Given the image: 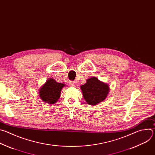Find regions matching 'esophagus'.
I'll list each match as a JSON object with an SVG mask.
<instances>
[{
    "label": "esophagus",
    "mask_w": 155,
    "mask_h": 155,
    "mask_svg": "<svg viewBox=\"0 0 155 155\" xmlns=\"http://www.w3.org/2000/svg\"><path fill=\"white\" fill-rule=\"evenodd\" d=\"M70 85L71 86H76L77 84H76V82L75 81H70Z\"/></svg>",
    "instance_id": "1"
}]
</instances>
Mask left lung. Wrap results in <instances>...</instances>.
I'll list each match as a JSON object with an SVG mask.
<instances>
[{
    "label": "left lung",
    "mask_w": 155,
    "mask_h": 155,
    "mask_svg": "<svg viewBox=\"0 0 155 155\" xmlns=\"http://www.w3.org/2000/svg\"><path fill=\"white\" fill-rule=\"evenodd\" d=\"M80 87L84 99L90 105H96L103 101L109 91L108 85L96 77L87 79L86 83Z\"/></svg>",
    "instance_id": "1"
}]
</instances>
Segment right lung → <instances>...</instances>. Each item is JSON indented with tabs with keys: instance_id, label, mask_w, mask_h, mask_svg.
<instances>
[{
	"instance_id": "right-lung-1",
	"label": "right lung",
	"mask_w": 155,
	"mask_h": 155,
	"mask_svg": "<svg viewBox=\"0 0 155 155\" xmlns=\"http://www.w3.org/2000/svg\"><path fill=\"white\" fill-rule=\"evenodd\" d=\"M62 83H57L52 78L48 79L39 90V96L44 102L49 104L56 103L59 99Z\"/></svg>"
}]
</instances>
